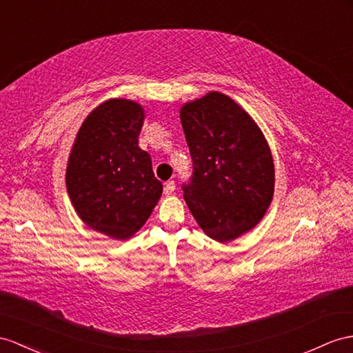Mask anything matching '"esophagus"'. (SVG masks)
Returning <instances> with one entry per match:
<instances>
[{"instance_id":"1","label":"esophagus","mask_w":353,"mask_h":353,"mask_svg":"<svg viewBox=\"0 0 353 353\" xmlns=\"http://www.w3.org/2000/svg\"><path fill=\"white\" fill-rule=\"evenodd\" d=\"M174 191H176V183L173 182V180H171V182H167L164 185V194L165 195H171Z\"/></svg>"}]
</instances>
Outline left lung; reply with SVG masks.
Listing matches in <instances>:
<instances>
[{
    "label": "left lung",
    "mask_w": 353,
    "mask_h": 353,
    "mask_svg": "<svg viewBox=\"0 0 353 353\" xmlns=\"http://www.w3.org/2000/svg\"><path fill=\"white\" fill-rule=\"evenodd\" d=\"M194 162L185 201L207 237L227 243L254 230L274 194L265 135L232 98L210 90L180 108Z\"/></svg>",
    "instance_id": "8db88e82"
}]
</instances>
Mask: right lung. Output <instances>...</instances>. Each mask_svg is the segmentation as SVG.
Masks as SVG:
<instances>
[{
  "instance_id": "right-lung-1",
  "label": "right lung",
  "mask_w": 353,
  "mask_h": 353,
  "mask_svg": "<svg viewBox=\"0 0 353 353\" xmlns=\"http://www.w3.org/2000/svg\"><path fill=\"white\" fill-rule=\"evenodd\" d=\"M144 108L110 98L90 112L67 162V192L80 219L114 240H128L152 214L162 194L150 155L139 148Z\"/></svg>"
}]
</instances>
